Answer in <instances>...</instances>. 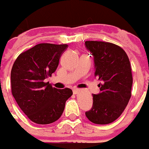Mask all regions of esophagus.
<instances>
[{
  "mask_svg": "<svg viewBox=\"0 0 149 149\" xmlns=\"http://www.w3.org/2000/svg\"><path fill=\"white\" fill-rule=\"evenodd\" d=\"M72 92H73V94H74V95L78 94V93L80 92V89L74 88V89H73V90H72Z\"/></svg>",
  "mask_w": 149,
  "mask_h": 149,
  "instance_id": "1",
  "label": "esophagus"
}]
</instances>
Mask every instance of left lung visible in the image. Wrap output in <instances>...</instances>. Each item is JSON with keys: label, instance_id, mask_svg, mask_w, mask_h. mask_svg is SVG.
Segmentation results:
<instances>
[{"label": "left lung", "instance_id": "left-lung-1", "mask_svg": "<svg viewBox=\"0 0 149 149\" xmlns=\"http://www.w3.org/2000/svg\"><path fill=\"white\" fill-rule=\"evenodd\" d=\"M85 46L94 57L95 76L102 81L100 93L92 95L93 104L85 115L95 124H109L121 116L130 100V62L125 50L114 43L86 41Z\"/></svg>", "mask_w": 149, "mask_h": 149}]
</instances>
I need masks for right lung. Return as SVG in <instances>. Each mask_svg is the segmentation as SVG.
<instances>
[{"mask_svg": "<svg viewBox=\"0 0 149 149\" xmlns=\"http://www.w3.org/2000/svg\"><path fill=\"white\" fill-rule=\"evenodd\" d=\"M67 44L40 43L21 53L11 71L12 94L23 112L35 123L46 125L59 119L70 88L57 89L45 80L58 68Z\"/></svg>", "mask_w": 149, "mask_h": 149, "instance_id": "1", "label": "right lung"}]
</instances>
